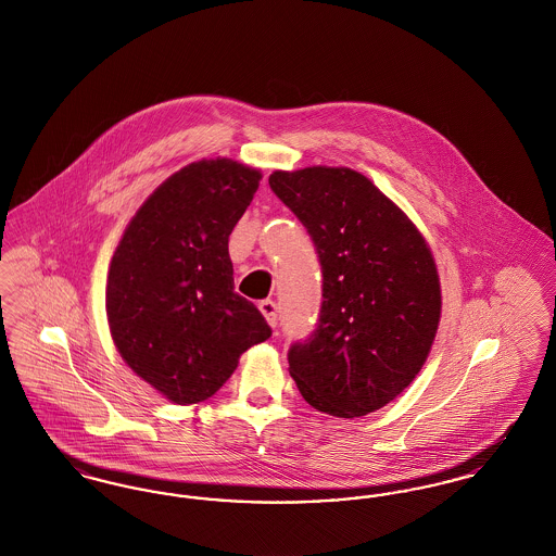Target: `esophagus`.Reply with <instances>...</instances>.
I'll return each instance as SVG.
<instances>
[{
  "label": "esophagus",
  "instance_id": "34e87169",
  "mask_svg": "<svg viewBox=\"0 0 556 556\" xmlns=\"http://www.w3.org/2000/svg\"><path fill=\"white\" fill-rule=\"evenodd\" d=\"M258 308H261V313L265 315L266 323H268L270 327H275L277 320H279V318H277V313H279V311H277V304H275L273 300H263V302L258 304Z\"/></svg>",
  "mask_w": 556,
  "mask_h": 556
}]
</instances>
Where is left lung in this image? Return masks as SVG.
I'll use <instances>...</instances> for the list:
<instances>
[{"instance_id": "8db88e82", "label": "left lung", "mask_w": 556, "mask_h": 556, "mask_svg": "<svg viewBox=\"0 0 556 556\" xmlns=\"http://www.w3.org/2000/svg\"><path fill=\"white\" fill-rule=\"evenodd\" d=\"M268 186L306 227L323 273L317 325L290 345V375L320 413L365 417L415 379L433 344L442 306L433 256L361 173L277 170Z\"/></svg>"}]
</instances>
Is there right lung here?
<instances>
[{"label":"right lung","mask_w":556,"mask_h":556,"mask_svg":"<svg viewBox=\"0 0 556 556\" xmlns=\"http://www.w3.org/2000/svg\"><path fill=\"white\" fill-rule=\"evenodd\" d=\"M261 173L233 160L193 162L146 200L108 273L112 340L141 379L177 404L211 397L250 345L270 338L233 286L229 236Z\"/></svg>","instance_id":"1"}]
</instances>
